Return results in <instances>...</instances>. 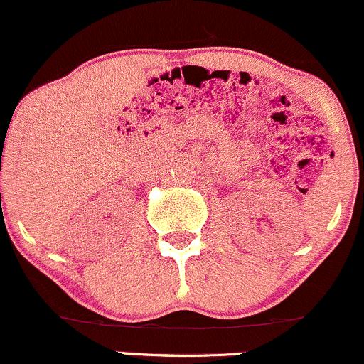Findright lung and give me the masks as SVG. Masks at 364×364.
Here are the masks:
<instances>
[{
	"instance_id": "obj_1",
	"label": "right lung",
	"mask_w": 364,
	"mask_h": 364,
	"mask_svg": "<svg viewBox=\"0 0 364 364\" xmlns=\"http://www.w3.org/2000/svg\"><path fill=\"white\" fill-rule=\"evenodd\" d=\"M0 197H1V195H0Z\"/></svg>"
}]
</instances>
